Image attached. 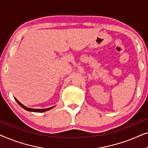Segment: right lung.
<instances>
[{"instance_id": "right-lung-1", "label": "right lung", "mask_w": 148, "mask_h": 148, "mask_svg": "<svg viewBox=\"0 0 148 148\" xmlns=\"http://www.w3.org/2000/svg\"><path fill=\"white\" fill-rule=\"evenodd\" d=\"M15 98V101L16 102H17L18 104H19L20 106H21L22 108H24L25 109V110H27V111H29V112H45V111H47V110H50V109H52V108H53L54 106H52V107H50V108H46V109H34V108H27V107H26L25 106H24L23 104H22L21 102H19V100H17V99H16L15 98Z\"/></svg>"}]
</instances>
